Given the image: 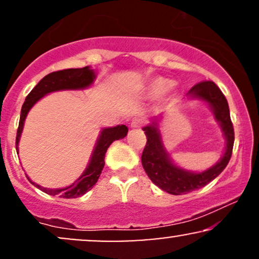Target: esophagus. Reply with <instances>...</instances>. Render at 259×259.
Here are the masks:
<instances>
[{"label": "esophagus", "mask_w": 259, "mask_h": 259, "mask_svg": "<svg viewBox=\"0 0 259 259\" xmlns=\"http://www.w3.org/2000/svg\"><path fill=\"white\" fill-rule=\"evenodd\" d=\"M142 125H144V120L139 119V118H135V119H133L132 123H130V126H132L133 129H139V127H141Z\"/></svg>", "instance_id": "esophagus-1"}]
</instances>
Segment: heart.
Returning <instances> with one entry per match:
<instances>
[{
  "label": "heart",
  "mask_w": 259,
  "mask_h": 259,
  "mask_svg": "<svg viewBox=\"0 0 259 259\" xmlns=\"http://www.w3.org/2000/svg\"><path fill=\"white\" fill-rule=\"evenodd\" d=\"M174 89L175 82L171 81V80H169L168 78H163V76H156V78L151 79L148 81L146 90L151 96H158L162 92H170Z\"/></svg>",
  "instance_id": "b5f03b06"
}]
</instances>
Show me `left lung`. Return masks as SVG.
<instances>
[{
    "label": "left lung",
    "mask_w": 259,
    "mask_h": 259,
    "mask_svg": "<svg viewBox=\"0 0 259 259\" xmlns=\"http://www.w3.org/2000/svg\"><path fill=\"white\" fill-rule=\"evenodd\" d=\"M187 99L202 101L209 107L225 139L224 153L215 164L203 171H192L181 168L173 162L163 145L159 123L164 117V113L152 118L150 124L142 127L147 138L146 146L141 156L142 167L154 185L170 195L187 194L206 186L224 170L233 153L234 127L228 101L221 89L213 81H202L187 92Z\"/></svg>",
    "instance_id": "8db88e82"
}]
</instances>
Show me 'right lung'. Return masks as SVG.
<instances>
[{"label":"right lung","instance_id":"1","mask_svg":"<svg viewBox=\"0 0 259 259\" xmlns=\"http://www.w3.org/2000/svg\"><path fill=\"white\" fill-rule=\"evenodd\" d=\"M96 79V73L90 67L84 68H75V69H64L58 70L47 74L37 82V85L30 91V94L26 96L25 102L23 103L22 112H20V120L19 126H18L17 139H16V148L18 153V146H19V140L22 136L23 127H24V121L26 115L30 109L34 107L36 102H38L46 95L51 94L55 91H63V90H84V89L90 88L94 84ZM127 134V126L125 125H117L113 127H103L101 130L99 139H97L96 145H95L94 151H92L90 160L88 163V167L82 171V174L76 179L72 185L62 189H47L38 184L30 180V178L26 175L32 185H35L41 191L51 196H61L63 198H76L90 191L92 186L97 183L102 169L105 167V156L108 147L115 140L124 139Z\"/></svg>","mask_w":259,"mask_h":259}]
</instances>
